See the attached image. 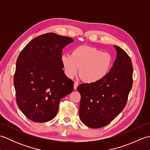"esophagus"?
<instances>
[{"instance_id":"esophagus-1","label":"esophagus","mask_w":150,"mask_h":150,"mask_svg":"<svg viewBox=\"0 0 150 150\" xmlns=\"http://www.w3.org/2000/svg\"><path fill=\"white\" fill-rule=\"evenodd\" d=\"M78 86H79V83L77 82H74V85H73V88H74V90H77V87H78Z\"/></svg>"}]
</instances>
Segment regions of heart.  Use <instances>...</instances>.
<instances>
[{
    "instance_id": "obj_1",
    "label": "heart",
    "mask_w": 150,
    "mask_h": 150,
    "mask_svg": "<svg viewBox=\"0 0 150 150\" xmlns=\"http://www.w3.org/2000/svg\"><path fill=\"white\" fill-rule=\"evenodd\" d=\"M66 75L72 79L77 74L79 69L82 81L94 84L101 81L109 73L113 59L110 54L87 46L75 47L71 55L63 54L60 57Z\"/></svg>"
}]
</instances>
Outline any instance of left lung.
<instances>
[{
    "mask_svg": "<svg viewBox=\"0 0 150 150\" xmlns=\"http://www.w3.org/2000/svg\"><path fill=\"white\" fill-rule=\"evenodd\" d=\"M108 75L94 84H81L77 87L81 99L79 117L82 123L91 128L108 125L125 107L133 84L131 59L120 47Z\"/></svg>",
    "mask_w": 150,
    "mask_h": 150,
    "instance_id": "1",
    "label": "left lung"
}]
</instances>
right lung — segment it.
I'll return each mask as SVG.
<instances>
[{"label":"right lung","instance_id":"obj_1","mask_svg":"<svg viewBox=\"0 0 150 150\" xmlns=\"http://www.w3.org/2000/svg\"><path fill=\"white\" fill-rule=\"evenodd\" d=\"M73 42L70 37L47 33L31 40L19 55L13 79L16 101L30 120L53 119L60 99L73 91V82L60 61L62 49Z\"/></svg>","mask_w":150,"mask_h":150}]
</instances>
